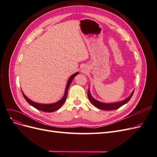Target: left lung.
<instances>
[{"instance_id":"8db88e82","label":"left lung","mask_w":157,"mask_h":157,"mask_svg":"<svg viewBox=\"0 0 157 157\" xmlns=\"http://www.w3.org/2000/svg\"><path fill=\"white\" fill-rule=\"evenodd\" d=\"M133 94H134V91L131 93L130 96H128L127 98L124 99V100L121 101H117V102H115V103H103V102L98 101L96 99H94L92 96L91 94H90V91L89 88L88 90V97L90 101L91 102L93 105L94 106H96V107L100 109H102V110H106V111L115 110V109H117L119 107H121V106H122L123 105H124V104H126V103L129 101V100L132 96Z\"/></svg>"}]
</instances>
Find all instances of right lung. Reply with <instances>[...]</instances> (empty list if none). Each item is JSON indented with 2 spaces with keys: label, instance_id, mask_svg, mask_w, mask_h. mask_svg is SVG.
<instances>
[{
  "label": "right lung",
  "instance_id": "add662e5",
  "mask_svg": "<svg viewBox=\"0 0 157 157\" xmlns=\"http://www.w3.org/2000/svg\"><path fill=\"white\" fill-rule=\"evenodd\" d=\"M78 74V72H77V73H75V74L71 75V77H69V80H67V84H66V87H65V93H64L63 96L62 97V98H61V99H59V101H58L56 103H49V104H44V103H39L35 102V101L31 100L30 99L28 98L24 94V93L23 92V91H21L22 94H23V97H24V98L25 99V100L28 103H29L31 106L36 108V109H39V110L44 111V112H49V113L54 112L56 110H58V109H59L61 106H62V105L65 101V99H66V98H67V92H68V89H69L70 84H71V82H72L73 79L75 78V77H76V76H77Z\"/></svg>",
  "mask_w": 157,
  "mask_h": 157
}]
</instances>
